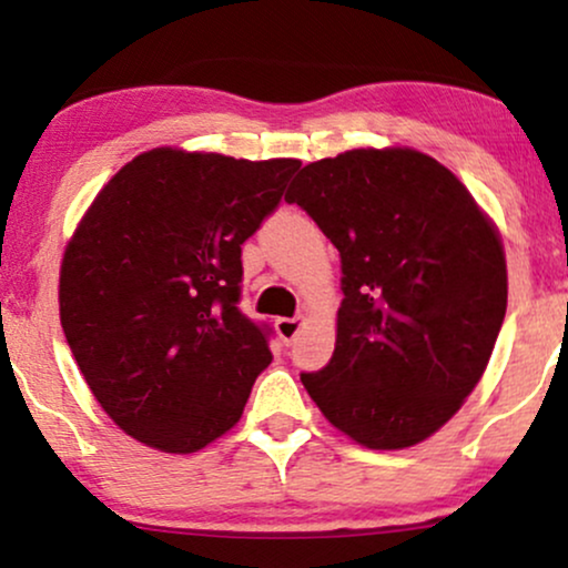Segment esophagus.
Masks as SVG:
<instances>
[{"label":"esophagus","mask_w":568,"mask_h":568,"mask_svg":"<svg viewBox=\"0 0 568 568\" xmlns=\"http://www.w3.org/2000/svg\"><path fill=\"white\" fill-rule=\"evenodd\" d=\"M275 328L280 338H283L285 344H291L293 338L298 336V328H302V317H277Z\"/></svg>","instance_id":"34e87169"}]
</instances>
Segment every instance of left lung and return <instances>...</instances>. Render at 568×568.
<instances>
[{
    "instance_id": "left-lung-1",
    "label": "left lung",
    "mask_w": 568,
    "mask_h": 568,
    "mask_svg": "<svg viewBox=\"0 0 568 568\" xmlns=\"http://www.w3.org/2000/svg\"><path fill=\"white\" fill-rule=\"evenodd\" d=\"M285 200L342 256L328 366L302 384L368 448L429 438L480 382L507 310L499 234L438 160L352 149L306 165Z\"/></svg>"
}]
</instances>
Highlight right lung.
<instances>
[{"instance_id":"right-lung-1","label":"right lung","mask_w":568,"mask_h":568,"mask_svg":"<svg viewBox=\"0 0 568 568\" xmlns=\"http://www.w3.org/2000/svg\"><path fill=\"white\" fill-rule=\"evenodd\" d=\"M298 160L152 149L98 192L61 264V325L84 382L130 438L192 454L237 425L272 363L240 312L243 245Z\"/></svg>"}]
</instances>
